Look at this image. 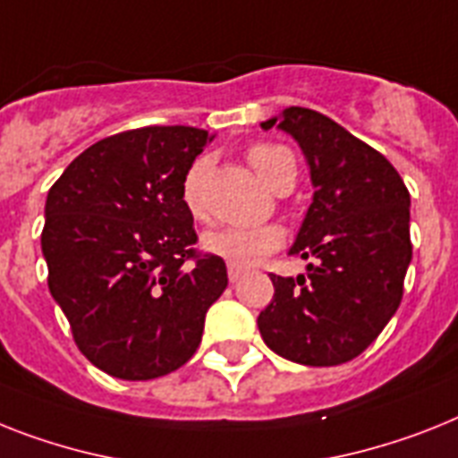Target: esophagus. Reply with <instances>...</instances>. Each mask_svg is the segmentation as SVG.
<instances>
[{
  "label": "esophagus",
  "mask_w": 458,
  "mask_h": 458,
  "mask_svg": "<svg viewBox=\"0 0 458 458\" xmlns=\"http://www.w3.org/2000/svg\"><path fill=\"white\" fill-rule=\"evenodd\" d=\"M241 276H243V269H241V267H233V264H229V281L236 283Z\"/></svg>",
  "instance_id": "1"
}]
</instances>
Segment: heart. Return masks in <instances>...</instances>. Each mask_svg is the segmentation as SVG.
Wrapping results in <instances>:
<instances>
[{"label": "heart", "mask_w": 458, "mask_h": 458, "mask_svg": "<svg viewBox=\"0 0 458 458\" xmlns=\"http://www.w3.org/2000/svg\"><path fill=\"white\" fill-rule=\"evenodd\" d=\"M248 161L264 184L276 189V184L285 177L297 175V161L288 147L281 145H252L248 149ZM203 182V164L196 161L187 170L182 180V203L196 220H206V203L201 194ZM285 243V232L278 225H262V226H226V229H215L203 236V248L210 255L220 257L226 264L233 267H252L262 262L264 257L271 252L281 250Z\"/></svg>", "instance_id": "heart-1"}]
</instances>
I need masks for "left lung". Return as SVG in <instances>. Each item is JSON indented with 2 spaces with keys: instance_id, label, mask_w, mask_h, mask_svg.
Here are the masks:
<instances>
[{
  "instance_id": "left-lung-1",
  "label": "left lung",
  "mask_w": 458,
  "mask_h": 458,
  "mask_svg": "<svg viewBox=\"0 0 458 458\" xmlns=\"http://www.w3.org/2000/svg\"><path fill=\"white\" fill-rule=\"evenodd\" d=\"M278 128L311 165L313 203L290 250L311 264L297 278L271 274L274 300L257 325L278 356L332 368L360 356L398 311L411 259L410 191L384 154L330 116L288 107Z\"/></svg>"
}]
</instances>
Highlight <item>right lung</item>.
<instances>
[{"mask_svg":"<svg viewBox=\"0 0 458 458\" xmlns=\"http://www.w3.org/2000/svg\"><path fill=\"white\" fill-rule=\"evenodd\" d=\"M208 131L145 126L79 154L48 189V290L79 351L116 379L182 368L225 293V259L196 248L182 180Z\"/></svg>","mask_w":458,"mask_h":458,"instance_id":"1","label":"right lung"}]
</instances>
